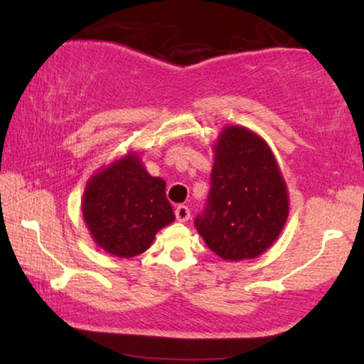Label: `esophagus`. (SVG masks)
<instances>
[{
	"mask_svg": "<svg viewBox=\"0 0 364 364\" xmlns=\"http://www.w3.org/2000/svg\"><path fill=\"white\" fill-rule=\"evenodd\" d=\"M176 217L178 222H187L191 218V210H188L187 205H178L176 208Z\"/></svg>",
	"mask_w": 364,
	"mask_h": 364,
	"instance_id": "34e87169",
	"label": "esophagus"
}]
</instances>
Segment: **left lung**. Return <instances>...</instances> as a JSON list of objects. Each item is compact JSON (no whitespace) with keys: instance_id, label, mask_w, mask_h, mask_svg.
<instances>
[{"instance_id":"left-lung-1","label":"left lung","mask_w":364,"mask_h":364,"mask_svg":"<svg viewBox=\"0 0 364 364\" xmlns=\"http://www.w3.org/2000/svg\"><path fill=\"white\" fill-rule=\"evenodd\" d=\"M213 151L210 192L196 227L223 260L255 258L285 227L287 183L268 144L250 129L225 127Z\"/></svg>"}]
</instances>
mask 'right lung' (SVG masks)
I'll list each match as a JSON object with an SVG mask.
<instances>
[{
  "mask_svg": "<svg viewBox=\"0 0 364 364\" xmlns=\"http://www.w3.org/2000/svg\"><path fill=\"white\" fill-rule=\"evenodd\" d=\"M82 217L94 242L114 257L131 258L152 245L156 233L176 220L166 182L129 152L89 178Z\"/></svg>",
  "mask_w": 364,
  "mask_h": 364,
  "instance_id": "obj_1",
  "label": "right lung"
}]
</instances>
